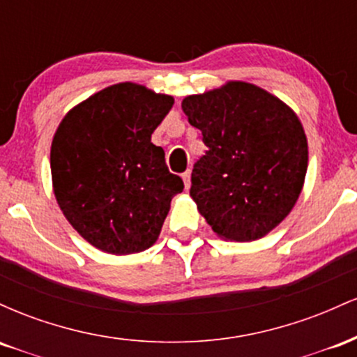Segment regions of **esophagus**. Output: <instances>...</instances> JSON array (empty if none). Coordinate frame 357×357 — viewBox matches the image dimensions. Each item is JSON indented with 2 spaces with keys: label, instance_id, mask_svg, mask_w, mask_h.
<instances>
[{
  "label": "esophagus",
  "instance_id": "34e87169",
  "mask_svg": "<svg viewBox=\"0 0 357 357\" xmlns=\"http://www.w3.org/2000/svg\"><path fill=\"white\" fill-rule=\"evenodd\" d=\"M183 181H184V188H186V190H190V186H191V171L188 169L186 173H183Z\"/></svg>",
  "mask_w": 357,
  "mask_h": 357
}]
</instances>
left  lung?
Wrapping results in <instances>:
<instances>
[{"label":"left lung","instance_id":"1","mask_svg":"<svg viewBox=\"0 0 357 357\" xmlns=\"http://www.w3.org/2000/svg\"><path fill=\"white\" fill-rule=\"evenodd\" d=\"M181 107L208 147L190 195L221 238L252 241L289 215L302 191L307 139L294 110L245 82L190 96Z\"/></svg>","mask_w":357,"mask_h":357}]
</instances>
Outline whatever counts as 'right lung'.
Instances as JSON below:
<instances>
[{
  "mask_svg": "<svg viewBox=\"0 0 357 357\" xmlns=\"http://www.w3.org/2000/svg\"><path fill=\"white\" fill-rule=\"evenodd\" d=\"M171 96L117 84L73 107L52 142L53 191L65 218L102 252L129 255L158 240L171 199L183 191L151 134Z\"/></svg>",
  "mask_w": 357,
  "mask_h": 357,
  "instance_id": "right-lung-1",
  "label": "right lung"
}]
</instances>
